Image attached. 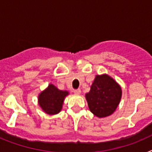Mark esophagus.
I'll return each mask as SVG.
<instances>
[{
  "mask_svg": "<svg viewBox=\"0 0 152 152\" xmlns=\"http://www.w3.org/2000/svg\"><path fill=\"white\" fill-rule=\"evenodd\" d=\"M73 92L75 93V94H80L81 91H80V89H76V90H74Z\"/></svg>",
  "mask_w": 152,
  "mask_h": 152,
  "instance_id": "esophagus-1",
  "label": "esophagus"
}]
</instances>
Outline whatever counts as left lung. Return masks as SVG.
I'll use <instances>...</instances> for the list:
<instances>
[{"mask_svg":"<svg viewBox=\"0 0 152 152\" xmlns=\"http://www.w3.org/2000/svg\"><path fill=\"white\" fill-rule=\"evenodd\" d=\"M88 107L97 117H106L116 110L122 96L121 87L109 75H96L85 95Z\"/></svg>","mask_w":152,"mask_h":152,"instance_id":"obj_1","label":"left lung"}]
</instances>
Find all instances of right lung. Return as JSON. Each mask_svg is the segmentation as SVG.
<instances>
[{
	"mask_svg": "<svg viewBox=\"0 0 152 152\" xmlns=\"http://www.w3.org/2000/svg\"><path fill=\"white\" fill-rule=\"evenodd\" d=\"M68 95L67 91H60L53 84H49L39 95V105L47 114H57L61 110L64 97Z\"/></svg>",
	"mask_w": 152,
	"mask_h": 152,
	"instance_id": "add662e5",
	"label": "right lung"
}]
</instances>
